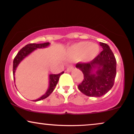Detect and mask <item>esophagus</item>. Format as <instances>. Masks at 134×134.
I'll return each mask as SVG.
<instances>
[{"mask_svg": "<svg viewBox=\"0 0 134 134\" xmlns=\"http://www.w3.org/2000/svg\"><path fill=\"white\" fill-rule=\"evenodd\" d=\"M74 69V67H72V66H70V67H69L67 69V70H66V71L67 72H71L72 70H73Z\"/></svg>", "mask_w": 134, "mask_h": 134, "instance_id": "esophagus-1", "label": "esophagus"}]
</instances>
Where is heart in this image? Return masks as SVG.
I'll use <instances>...</instances> for the list:
<instances>
[{
	"label": "heart",
	"mask_w": 134,
	"mask_h": 134,
	"mask_svg": "<svg viewBox=\"0 0 134 134\" xmlns=\"http://www.w3.org/2000/svg\"><path fill=\"white\" fill-rule=\"evenodd\" d=\"M99 48L98 44L91 43L87 41H83L74 44L69 49L70 56L74 59L79 58L85 62L93 60L98 55Z\"/></svg>",
	"instance_id": "1"
}]
</instances>
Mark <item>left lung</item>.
<instances>
[{
    "instance_id": "obj_1",
    "label": "left lung",
    "mask_w": 134,
    "mask_h": 134,
    "mask_svg": "<svg viewBox=\"0 0 134 134\" xmlns=\"http://www.w3.org/2000/svg\"><path fill=\"white\" fill-rule=\"evenodd\" d=\"M103 51L89 63H78L76 67L84 74L78 86L80 91L87 96L100 97L109 91L114 84L116 74V61L107 44L100 42Z\"/></svg>"
}]
</instances>
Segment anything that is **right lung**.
Listing matches in <instances>:
<instances>
[{
  "label": "right lung",
  "instance_id": "obj_1",
  "mask_svg": "<svg viewBox=\"0 0 134 134\" xmlns=\"http://www.w3.org/2000/svg\"><path fill=\"white\" fill-rule=\"evenodd\" d=\"M50 45V43H44L40 44H36V43H30L27 44L25 47H24L22 49L20 50V51L18 52V54L15 57L13 61V76H14V80H15V72H16V68L19 65L20 62L26 58L27 55H29L30 53H31L33 51L36 50L37 48H47V47ZM64 72H61L60 74H50L49 75V86L48 88L45 93L41 96L40 98H38L37 99L33 100V101H38L41 99H45L48 96H50L53 90H55V87H56L57 84L58 82L59 77Z\"/></svg>",
  "mask_w": 134,
  "mask_h": 134
}]
</instances>
